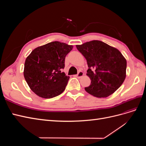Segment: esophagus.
Wrapping results in <instances>:
<instances>
[{
	"instance_id": "obj_1",
	"label": "esophagus",
	"mask_w": 146,
	"mask_h": 146,
	"mask_svg": "<svg viewBox=\"0 0 146 146\" xmlns=\"http://www.w3.org/2000/svg\"><path fill=\"white\" fill-rule=\"evenodd\" d=\"M83 74H84L83 72L82 71H81V70H80V71H79L78 72V74L76 75V77L77 78H80V77H82L83 76Z\"/></svg>"
}]
</instances>
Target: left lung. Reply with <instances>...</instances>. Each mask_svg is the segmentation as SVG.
Wrapping results in <instances>:
<instances>
[{
  "label": "left lung",
  "mask_w": 146,
  "mask_h": 146,
  "mask_svg": "<svg viewBox=\"0 0 146 146\" xmlns=\"http://www.w3.org/2000/svg\"><path fill=\"white\" fill-rule=\"evenodd\" d=\"M87 61V76L91 79L88 93L96 98H107L120 87L126 77L127 61L117 48L94 40L77 45Z\"/></svg>",
  "instance_id": "left-lung-1"
}]
</instances>
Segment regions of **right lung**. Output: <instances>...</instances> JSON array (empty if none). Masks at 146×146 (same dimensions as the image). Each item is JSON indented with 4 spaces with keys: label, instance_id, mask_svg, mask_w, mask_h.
<instances>
[{
    "label": "right lung",
    "instance_id": "add662e5",
    "mask_svg": "<svg viewBox=\"0 0 146 146\" xmlns=\"http://www.w3.org/2000/svg\"><path fill=\"white\" fill-rule=\"evenodd\" d=\"M72 48L66 43L53 41L35 48L27 57L24 78L36 95L50 99L64 91L70 77L62 70L65 57Z\"/></svg>",
    "mask_w": 146,
    "mask_h": 146
}]
</instances>
